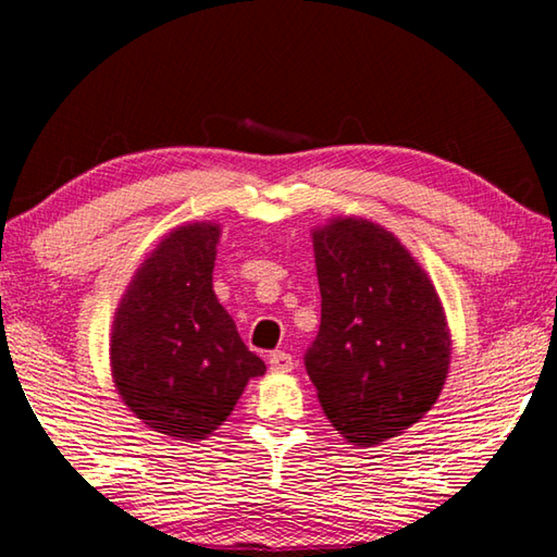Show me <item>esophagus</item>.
<instances>
[{
  "mask_svg": "<svg viewBox=\"0 0 557 557\" xmlns=\"http://www.w3.org/2000/svg\"><path fill=\"white\" fill-rule=\"evenodd\" d=\"M268 363L272 373H289L295 369V358H292L287 351H272L268 356Z\"/></svg>",
  "mask_w": 557,
  "mask_h": 557,
  "instance_id": "34e87169",
  "label": "esophagus"
}]
</instances>
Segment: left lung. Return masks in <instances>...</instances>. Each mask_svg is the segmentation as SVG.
<instances>
[{
  "label": "left lung",
  "mask_w": 557,
  "mask_h": 557,
  "mask_svg": "<svg viewBox=\"0 0 557 557\" xmlns=\"http://www.w3.org/2000/svg\"><path fill=\"white\" fill-rule=\"evenodd\" d=\"M322 324L305 366L326 418L358 447L381 445L437 403L451 338L437 289L383 225L334 219L312 233Z\"/></svg>",
  "instance_id": "8db88e82"
}]
</instances>
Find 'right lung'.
<instances>
[{"instance_id":"1","label":"right lung","mask_w":557,"mask_h":557,"mask_svg":"<svg viewBox=\"0 0 557 557\" xmlns=\"http://www.w3.org/2000/svg\"><path fill=\"white\" fill-rule=\"evenodd\" d=\"M219 223L178 225L149 252L112 322V381L154 432L201 442L223 425L262 358L213 292Z\"/></svg>"}]
</instances>
